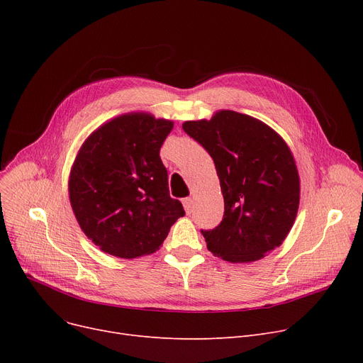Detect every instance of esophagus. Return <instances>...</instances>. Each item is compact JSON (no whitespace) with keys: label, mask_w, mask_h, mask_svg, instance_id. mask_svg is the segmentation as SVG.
<instances>
[{"label":"esophagus","mask_w":363,"mask_h":363,"mask_svg":"<svg viewBox=\"0 0 363 363\" xmlns=\"http://www.w3.org/2000/svg\"><path fill=\"white\" fill-rule=\"evenodd\" d=\"M182 204H184V208H185V212H186V215H189L193 212V200L191 199H184L182 200Z\"/></svg>","instance_id":"34e87169"}]
</instances>
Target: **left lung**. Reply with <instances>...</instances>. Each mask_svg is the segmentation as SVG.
I'll return each instance as SVG.
<instances>
[{"label":"left lung","instance_id":"obj_1","mask_svg":"<svg viewBox=\"0 0 363 363\" xmlns=\"http://www.w3.org/2000/svg\"><path fill=\"white\" fill-rule=\"evenodd\" d=\"M182 129L215 162L225 203L220 223L201 230L208 252L233 263L262 259L282 244L294 223L300 179L289 145L263 122L220 110Z\"/></svg>","mask_w":363,"mask_h":363}]
</instances>
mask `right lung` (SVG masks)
Listing matches in <instances>:
<instances>
[{
  "label": "right lung",
  "instance_id": "add662e5",
  "mask_svg": "<svg viewBox=\"0 0 363 363\" xmlns=\"http://www.w3.org/2000/svg\"><path fill=\"white\" fill-rule=\"evenodd\" d=\"M174 122L128 113L94 130L70 170L69 197L85 235L122 259L151 255L185 215L169 196L160 147Z\"/></svg>",
  "mask_w": 363,
  "mask_h": 363
}]
</instances>
